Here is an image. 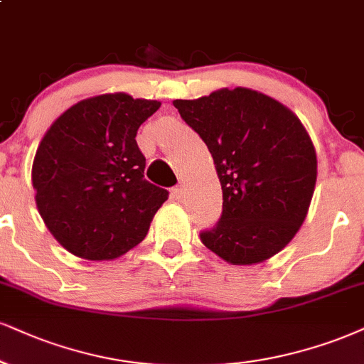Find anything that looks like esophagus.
Listing matches in <instances>:
<instances>
[{"instance_id": "1", "label": "esophagus", "mask_w": 364, "mask_h": 364, "mask_svg": "<svg viewBox=\"0 0 364 364\" xmlns=\"http://www.w3.org/2000/svg\"><path fill=\"white\" fill-rule=\"evenodd\" d=\"M170 192H172L173 199L178 200V199H182V196H183V187H182V186H175L173 189L170 191Z\"/></svg>"}]
</instances>
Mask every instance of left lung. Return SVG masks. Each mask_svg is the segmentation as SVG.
Segmentation results:
<instances>
[{
  "label": "left lung",
  "mask_w": 364,
  "mask_h": 364,
  "mask_svg": "<svg viewBox=\"0 0 364 364\" xmlns=\"http://www.w3.org/2000/svg\"><path fill=\"white\" fill-rule=\"evenodd\" d=\"M203 138L223 189V213L200 241L232 264H253L289 245L317 178L316 150L289 107L246 87L175 100Z\"/></svg>",
  "instance_id": "8db88e82"
}]
</instances>
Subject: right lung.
Listing matches in <instances>:
<instances>
[{
	"label": "right lung",
	"instance_id": "1",
	"mask_svg": "<svg viewBox=\"0 0 364 364\" xmlns=\"http://www.w3.org/2000/svg\"><path fill=\"white\" fill-rule=\"evenodd\" d=\"M159 101L102 94L53 121L31 168L35 200L48 231L86 259H113L145 240L168 191L145 178L136 132Z\"/></svg>",
	"mask_w": 364,
	"mask_h": 364
}]
</instances>
